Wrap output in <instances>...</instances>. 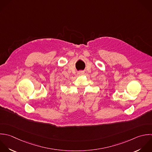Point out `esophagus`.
<instances>
[{
	"label": "esophagus",
	"mask_w": 152,
	"mask_h": 152,
	"mask_svg": "<svg viewBox=\"0 0 152 152\" xmlns=\"http://www.w3.org/2000/svg\"><path fill=\"white\" fill-rule=\"evenodd\" d=\"M84 73H85V72L83 71H80L77 73V75L79 76H81V75H83Z\"/></svg>",
	"instance_id": "obj_1"
}]
</instances>
